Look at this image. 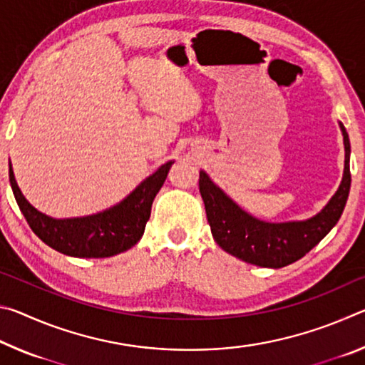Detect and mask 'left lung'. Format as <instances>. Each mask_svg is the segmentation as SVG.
<instances>
[{
    "mask_svg": "<svg viewBox=\"0 0 365 365\" xmlns=\"http://www.w3.org/2000/svg\"><path fill=\"white\" fill-rule=\"evenodd\" d=\"M344 145V169L336 193L324 209L306 220L265 222L240 207L205 170H200V193L205 201L212 237L228 255L259 267L280 269L306 256L336 225L351 188L348 132L338 122Z\"/></svg>",
    "mask_w": 365,
    "mask_h": 365,
    "instance_id": "8db88e82",
    "label": "left lung"
}]
</instances>
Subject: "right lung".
<instances>
[{"label": "right lung", "instance_id": "obj_1", "mask_svg": "<svg viewBox=\"0 0 365 365\" xmlns=\"http://www.w3.org/2000/svg\"><path fill=\"white\" fill-rule=\"evenodd\" d=\"M174 160L160 165L120 202L83 217L54 219L40 212L22 195L9 160V182L30 228L49 248L72 257H110L130 250L143 237L151 205Z\"/></svg>", "mask_w": 365, "mask_h": 365}]
</instances>
